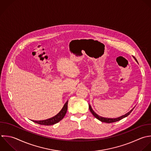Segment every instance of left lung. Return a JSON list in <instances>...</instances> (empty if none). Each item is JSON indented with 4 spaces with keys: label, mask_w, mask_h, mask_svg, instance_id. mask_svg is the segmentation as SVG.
Listing matches in <instances>:
<instances>
[{
    "label": "left lung",
    "mask_w": 151,
    "mask_h": 151,
    "mask_svg": "<svg viewBox=\"0 0 151 151\" xmlns=\"http://www.w3.org/2000/svg\"><path fill=\"white\" fill-rule=\"evenodd\" d=\"M133 58H134V59L136 60V61L137 62V61L136 60V58H135V57H133ZM88 105H89V109H90V111H91V113L93 114V115L96 119H97L98 120H99L100 121H101V122H106V123H113V122H116L119 121V120H120L121 119H123V118L127 117V116L132 111V110H133V109H134V108H133V109H132L130 111H129L128 113H127L125 114L124 115H123V116H120V117H117V118H106V117H101V116H99L97 114H96V113L93 111V110L92 109L91 106H90V104H88Z\"/></svg>",
    "instance_id": "obj_1"
}]
</instances>
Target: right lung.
Listing matches in <instances>:
<instances>
[{"instance_id":"obj_1","label":"right lung","mask_w":151,"mask_h":151,"mask_svg":"<svg viewBox=\"0 0 151 151\" xmlns=\"http://www.w3.org/2000/svg\"><path fill=\"white\" fill-rule=\"evenodd\" d=\"M67 105H68V101L65 103V104L64 105L61 111L57 115H55V116L51 118H50L46 120H38V121L32 120V121L36 123L42 124V125H46V126L54 124L59 122L60 120H61L64 118L67 111Z\"/></svg>"}]
</instances>
